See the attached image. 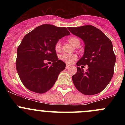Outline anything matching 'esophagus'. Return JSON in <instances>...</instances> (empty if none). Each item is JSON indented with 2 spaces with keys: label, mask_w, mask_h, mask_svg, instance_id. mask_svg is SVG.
I'll return each mask as SVG.
<instances>
[{
  "label": "esophagus",
  "mask_w": 125,
  "mask_h": 125,
  "mask_svg": "<svg viewBox=\"0 0 125 125\" xmlns=\"http://www.w3.org/2000/svg\"><path fill=\"white\" fill-rule=\"evenodd\" d=\"M70 67H71V66H70V65H68V64H67V65H66V68H70Z\"/></svg>",
  "instance_id": "obj_1"
}]
</instances>
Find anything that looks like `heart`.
<instances>
[{"mask_svg":"<svg viewBox=\"0 0 125 125\" xmlns=\"http://www.w3.org/2000/svg\"><path fill=\"white\" fill-rule=\"evenodd\" d=\"M69 42L74 46H75V45L77 43L80 42L79 39L76 38V37H70L69 39ZM60 48H61V43H60V41H59L55 44V49L57 51H59L60 50ZM77 56L75 54H65L62 55L61 57V59L63 61H65V62L67 63H73V62L75 60Z\"/></svg>","mask_w":125,"mask_h":125,"instance_id":"obj_1","label":"heart"}]
</instances>
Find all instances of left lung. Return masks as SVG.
<instances>
[{
    "label": "left lung",
    "instance_id": "1",
    "mask_svg": "<svg viewBox=\"0 0 125 125\" xmlns=\"http://www.w3.org/2000/svg\"><path fill=\"white\" fill-rule=\"evenodd\" d=\"M73 34L83 41L82 57L77 62V71L72 76L74 86L85 95H94L102 91L114 74L115 55L113 43L105 34L92 25L68 27ZM88 66L86 72L79 66Z\"/></svg>",
    "mask_w": 125,
    "mask_h": 125
}]
</instances>
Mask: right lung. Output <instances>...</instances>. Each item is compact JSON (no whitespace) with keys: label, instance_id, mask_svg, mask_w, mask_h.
<instances>
[{"label":"right lung","instance_id":"right-lung-1","mask_svg":"<svg viewBox=\"0 0 125 125\" xmlns=\"http://www.w3.org/2000/svg\"><path fill=\"white\" fill-rule=\"evenodd\" d=\"M69 35L66 28L43 24L23 37L17 48L16 65L20 79L27 89L42 94L54 86L66 66L65 62L58 60L55 44ZM45 60L53 63L49 66Z\"/></svg>","mask_w":125,"mask_h":125}]
</instances>
